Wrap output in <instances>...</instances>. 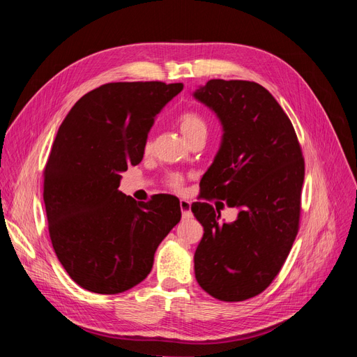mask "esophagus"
<instances>
[{"label": "esophagus", "instance_id": "34e87169", "mask_svg": "<svg viewBox=\"0 0 357 357\" xmlns=\"http://www.w3.org/2000/svg\"><path fill=\"white\" fill-rule=\"evenodd\" d=\"M180 210L183 214V219H189L192 218V205L186 199H180Z\"/></svg>", "mask_w": 357, "mask_h": 357}]
</instances>
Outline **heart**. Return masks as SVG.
Wrapping results in <instances>:
<instances>
[{
	"label": "heart",
	"mask_w": 357,
	"mask_h": 357,
	"mask_svg": "<svg viewBox=\"0 0 357 357\" xmlns=\"http://www.w3.org/2000/svg\"><path fill=\"white\" fill-rule=\"evenodd\" d=\"M178 128L180 132L186 139H190L192 137L199 134H207V122L205 119L197 113V112H185L178 116ZM152 143L147 142L144 149L149 150ZM168 186L174 190H180L183 186V178L177 174H172L168 177Z\"/></svg>",
	"instance_id": "1"
}]
</instances>
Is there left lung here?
<instances>
[{
	"label": "left lung",
	"mask_w": 357,
	"mask_h": 357,
	"mask_svg": "<svg viewBox=\"0 0 357 357\" xmlns=\"http://www.w3.org/2000/svg\"><path fill=\"white\" fill-rule=\"evenodd\" d=\"M193 96L223 126L219 152L199 183L201 198L240 210L235 222L222 223L218 205L192 204L204 226L195 277L215 299L245 301L273 283L294 245L304 158L290 119L264 86L214 79Z\"/></svg>",
	"instance_id": "8db88e82"
}]
</instances>
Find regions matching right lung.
Segmentation results:
<instances>
[{"mask_svg": "<svg viewBox=\"0 0 357 357\" xmlns=\"http://www.w3.org/2000/svg\"><path fill=\"white\" fill-rule=\"evenodd\" d=\"M183 83L100 86L63 119L45 167L43 199L59 262L83 289L114 295L152 271L158 245L180 222V202H137L119 190L122 172L144 155L156 114Z\"/></svg>", "mask_w": 357, "mask_h": 357, "instance_id": "add662e5", "label": "right lung"}]
</instances>
